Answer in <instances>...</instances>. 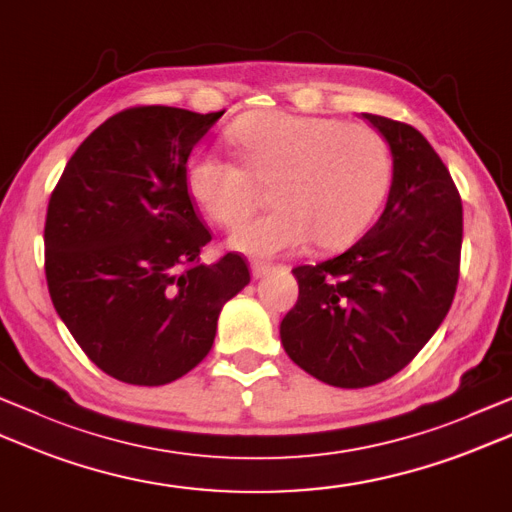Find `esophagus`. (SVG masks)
Wrapping results in <instances>:
<instances>
[{"label":"esophagus","mask_w":512,"mask_h":512,"mask_svg":"<svg viewBox=\"0 0 512 512\" xmlns=\"http://www.w3.org/2000/svg\"><path fill=\"white\" fill-rule=\"evenodd\" d=\"M270 270H273V264H268V262H259V259H255L253 264H250V273H253V277L255 279H262V277H266Z\"/></svg>","instance_id":"34e87169"}]
</instances>
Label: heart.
Masks as SVG:
<instances>
[{"mask_svg": "<svg viewBox=\"0 0 512 512\" xmlns=\"http://www.w3.org/2000/svg\"><path fill=\"white\" fill-rule=\"evenodd\" d=\"M237 166L215 153L186 164V190L195 206L219 226H233L270 186L273 210L248 217L228 237L246 255L295 253L315 239L337 248L362 233L382 204L390 157L377 130L337 117L250 113L230 126Z\"/></svg>", "mask_w": 512, "mask_h": 512, "instance_id": "b5f03b06", "label": "heart"}]
</instances>
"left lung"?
Returning <instances> with one entry per match:
<instances>
[{"label":"left lung","instance_id":"left-lung-1","mask_svg":"<svg viewBox=\"0 0 512 512\" xmlns=\"http://www.w3.org/2000/svg\"><path fill=\"white\" fill-rule=\"evenodd\" d=\"M390 146L393 182L375 226L346 253L297 266V304L279 337L319 382L364 388L399 373L453 304L462 253V199L417 128L364 113Z\"/></svg>","mask_w":512,"mask_h":512}]
</instances>
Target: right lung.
Masks as SVG:
<instances>
[{
	"label": "right lung",
	"instance_id": "right-lung-1",
	"mask_svg": "<svg viewBox=\"0 0 512 512\" xmlns=\"http://www.w3.org/2000/svg\"><path fill=\"white\" fill-rule=\"evenodd\" d=\"M224 110H122L68 159L48 202L46 282L90 362L119 382L164 386L213 348L224 304L250 282L235 253L199 262L210 233L186 162Z\"/></svg>",
	"mask_w": 512,
	"mask_h": 512
}]
</instances>
